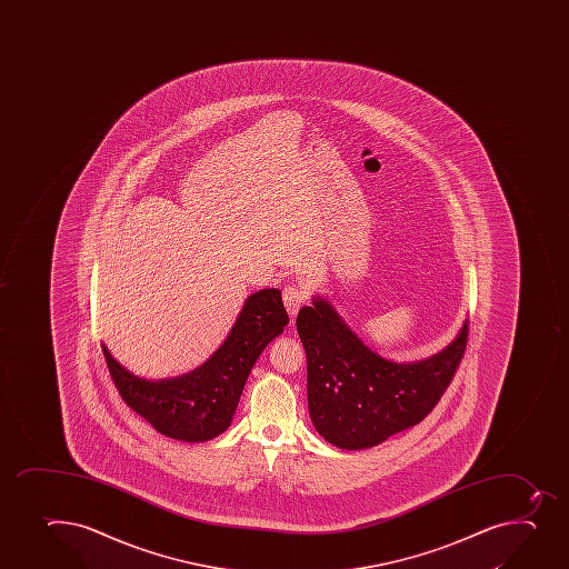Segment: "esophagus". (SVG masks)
Listing matches in <instances>:
<instances>
[{
    "instance_id": "34e87169",
    "label": "esophagus",
    "mask_w": 569,
    "mask_h": 569,
    "mask_svg": "<svg viewBox=\"0 0 569 569\" xmlns=\"http://www.w3.org/2000/svg\"><path fill=\"white\" fill-rule=\"evenodd\" d=\"M306 300H308V293L305 289L297 288V286L283 289V305H286L289 316L297 317L300 306L306 305Z\"/></svg>"
}]
</instances>
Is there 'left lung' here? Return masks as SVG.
<instances>
[{"instance_id":"8db88e82","label":"left lung","mask_w":569,"mask_h":569,"mask_svg":"<svg viewBox=\"0 0 569 569\" xmlns=\"http://www.w3.org/2000/svg\"><path fill=\"white\" fill-rule=\"evenodd\" d=\"M317 432L339 449H369L416 427L438 405L466 352L469 321L438 355L397 363L369 349L327 299L297 317Z\"/></svg>"}]
</instances>
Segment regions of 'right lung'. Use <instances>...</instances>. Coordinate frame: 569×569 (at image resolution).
I'll use <instances>...</instances> for the list:
<instances>
[{
    "instance_id": "right-lung-1",
    "label": "right lung",
    "mask_w": 569,
    "mask_h": 569,
    "mask_svg": "<svg viewBox=\"0 0 569 569\" xmlns=\"http://www.w3.org/2000/svg\"><path fill=\"white\" fill-rule=\"evenodd\" d=\"M289 322L280 289L248 297L224 343L194 371L176 378L147 380L114 360L102 345L120 397L159 433L180 441H208L230 427L242 388L264 347Z\"/></svg>"
}]
</instances>
